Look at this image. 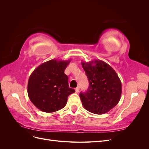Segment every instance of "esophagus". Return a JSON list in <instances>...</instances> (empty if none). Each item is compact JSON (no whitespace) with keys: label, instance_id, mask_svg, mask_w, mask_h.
Returning <instances> with one entry per match:
<instances>
[{"label":"esophagus","instance_id":"obj_1","mask_svg":"<svg viewBox=\"0 0 149 149\" xmlns=\"http://www.w3.org/2000/svg\"><path fill=\"white\" fill-rule=\"evenodd\" d=\"M79 91V86H78L77 88H75V91H76V93H78Z\"/></svg>","mask_w":149,"mask_h":149}]
</instances>
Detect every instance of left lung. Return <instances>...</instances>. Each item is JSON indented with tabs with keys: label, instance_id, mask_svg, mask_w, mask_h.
<instances>
[{
	"label": "left lung",
	"instance_id": "1",
	"mask_svg": "<svg viewBox=\"0 0 149 149\" xmlns=\"http://www.w3.org/2000/svg\"><path fill=\"white\" fill-rule=\"evenodd\" d=\"M81 64L89 82L86 92L79 94L83 105L93 114H105L120 101L122 84L119 76L110 65L100 60Z\"/></svg>",
	"mask_w": 149,
	"mask_h": 149
}]
</instances>
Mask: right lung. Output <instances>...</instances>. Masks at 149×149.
<instances>
[{"label":"right lung","mask_w":149,"mask_h":149,"mask_svg":"<svg viewBox=\"0 0 149 149\" xmlns=\"http://www.w3.org/2000/svg\"><path fill=\"white\" fill-rule=\"evenodd\" d=\"M70 60H51L41 64L30 76L28 95L31 102L45 112L60 110L66 104L68 97L75 92L68 85L65 70Z\"/></svg>","instance_id":"add662e5"}]
</instances>
